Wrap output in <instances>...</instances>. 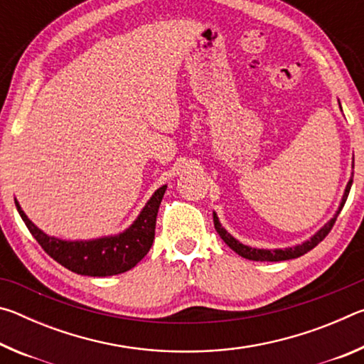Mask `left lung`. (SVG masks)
I'll use <instances>...</instances> for the list:
<instances>
[{"instance_id": "1", "label": "left lung", "mask_w": 364, "mask_h": 364, "mask_svg": "<svg viewBox=\"0 0 364 364\" xmlns=\"http://www.w3.org/2000/svg\"><path fill=\"white\" fill-rule=\"evenodd\" d=\"M342 109V107H341ZM352 183H353V175L350 178V181L347 183V188H345V193L342 197V202L341 205H338V210L336 212L334 218H331L328 223H326L321 230H319L316 234H313V236L308 239V241L301 242L299 245H294V247H287V249H255V247H249V245H244L237 241V239H234L230 232H228L223 226H221L220 220L217 217V213L213 212V225H215V230L220 234V237L223 239V241L230 245V247L236 252L237 255H241L244 258H247V260H254V262H281V260H291V258H297L300 255L306 254V252H310L313 247H316V245L323 241V239L328 236L329 231L332 230V226H334L336 220H337V215L341 213L342 207L345 204V200H347L348 193H350V188H352Z\"/></svg>"}]
</instances>
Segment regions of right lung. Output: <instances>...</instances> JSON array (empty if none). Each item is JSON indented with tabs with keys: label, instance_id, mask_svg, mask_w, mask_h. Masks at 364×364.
<instances>
[{
	"label": "right lung",
	"instance_id": "1",
	"mask_svg": "<svg viewBox=\"0 0 364 364\" xmlns=\"http://www.w3.org/2000/svg\"><path fill=\"white\" fill-rule=\"evenodd\" d=\"M165 189L167 184L152 194L138 218L125 231L115 236L91 239V241H63L59 237L48 236L28 220L17 200L16 207L28 231L49 257L73 273L102 278V276H114L132 269L149 252L156 234L157 212Z\"/></svg>",
	"mask_w": 364,
	"mask_h": 364
}]
</instances>
